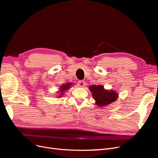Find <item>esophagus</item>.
<instances>
[{
	"label": "esophagus",
	"instance_id": "esophagus-1",
	"mask_svg": "<svg viewBox=\"0 0 158 158\" xmlns=\"http://www.w3.org/2000/svg\"><path fill=\"white\" fill-rule=\"evenodd\" d=\"M78 85L80 87H84V86H85V82H84V80H79V81L78 82Z\"/></svg>",
	"mask_w": 158,
	"mask_h": 158
}]
</instances>
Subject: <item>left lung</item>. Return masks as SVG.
Here are the masks:
<instances>
[{
    "label": "left lung",
    "instance_id": "8db88e82",
    "mask_svg": "<svg viewBox=\"0 0 158 158\" xmlns=\"http://www.w3.org/2000/svg\"><path fill=\"white\" fill-rule=\"evenodd\" d=\"M90 90L92 92V97L96 101L98 106H104L115 101L118 94L113 90H106L102 85H92L89 86Z\"/></svg>",
    "mask_w": 158,
    "mask_h": 158
}]
</instances>
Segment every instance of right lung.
<instances>
[{"label": "right lung", "instance_id": "add662e5", "mask_svg": "<svg viewBox=\"0 0 158 158\" xmlns=\"http://www.w3.org/2000/svg\"><path fill=\"white\" fill-rule=\"evenodd\" d=\"M72 85V84L71 83H67L66 84H63L62 86H61V87H60V94H61V95H62L64 93V91H65V90H68L69 88H70V86Z\"/></svg>", "mask_w": 158, "mask_h": 158}]
</instances>
